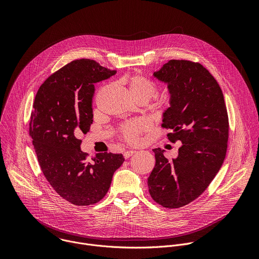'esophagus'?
<instances>
[{
    "label": "esophagus",
    "mask_w": 259,
    "mask_h": 259,
    "mask_svg": "<svg viewBox=\"0 0 259 259\" xmlns=\"http://www.w3.org/2000/svg\"><path fill=\"white\" fill-rule=\"evenodd\" d=\"M135 153H136L135 151H127V152L124 153V158H125V159H129V158H130L131 156H133Z\"/></svg>",
    "instance_id": "34e87169"
}]
</instances>
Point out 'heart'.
<instances>
[{
	"mask_svg": "<svg viewBox=\"0 0 259 259\" xmlns=\"http://www.w3.org/2000/svg\"><path fill=\"white\" fill-rule=\"evenodd\" d=\"M128 89L134 99L145 98L146 100H150L157 92L155 82L141 73H134L128 78ZM147 129H149V122L144 119H136L123 125L121 134L127 142L135 143L139 134Z\"/></svg>",
	"mask_w": 259,
	"mask_h": 259,
	"instance_id": "heart-1",
	"label": "heart"
}]
</instances>
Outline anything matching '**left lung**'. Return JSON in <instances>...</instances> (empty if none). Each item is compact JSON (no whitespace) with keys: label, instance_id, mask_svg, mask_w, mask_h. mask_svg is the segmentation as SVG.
I'll list each match as a JSON object with an SVG mask.
<instances>
[{"label":"left lung","instance_id":"left-lung-1","mask_svg":"<svg viewBox=\"0 0 259 259\" xmlns=\"http://www.w3.org/2000/svg\"><path fill=\"white\" fill-rule=\"evenodd\" d=\"M154 77L168 86L170 106L162 127L171 142L180 140L171 161L164 151L153 150L156 165L147 186L151 197L165 208H179L196 200L208 188L227 155L229 117L224 93L201 63L172 59Z\"/></svg>","mask_w":259,"mask_h":259}]
</instances>
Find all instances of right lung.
Here are the masks:
<instances>
[{
	"mask_svg": "<svg viewBox=\"0 0 259 259\" xmlns=\"http://www.w3.org/2000/svg\"><path fill=\"white\" fill-rule=\"evenodd\" d=\"M116 72L91 59L73 60L52 73L34 98L29 135L36 158L53 190L73 205L99 202L124 162L122 154L112 153L89 162L78 138L93 122L94 84Z\"/></svg>",
	"mask_w": 259,
	"mask_h": 259,
	"instance_id": "1",
	"label": "right lung"
}]
</instances>
